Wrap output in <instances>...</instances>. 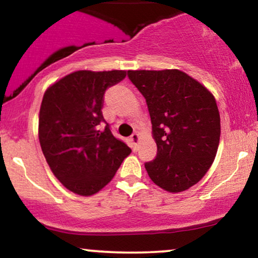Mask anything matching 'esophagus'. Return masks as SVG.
Instances as JSON below:
<instances>
[{
    "instance_id": "esophagus-1",
    "label": "esophagus",
    "mask_w": 258,
    "mask_h": 258,
    "mask_svg": "<svg viewBox=\"0 0 258 258\" xmlns=\"http://www.w3.org/2000/svg\"><path fill=\"white\" fill-rule=\"evenodd\" d=\"M130 141H131L132 147L136 149V148H137V146H138V142H139V136H138V133H133V135L131 136V138H130Z\"/></svg>"
}]
</instances>
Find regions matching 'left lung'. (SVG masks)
I'll return each instance as SVG.
<instances>
[{"instance_id": "8db88e82", "label": "left lung", "mask_w": 258, "mask_h": 258, "mask_svg": "<svg viewBox=\"0 0 258 258\" xmlns=\"http://www.w3.org/2000/svg\"><path fill=\"white\" fill-rule=\"evenodd\" d=\"M146 99L158 154L144 166L160 188L178 193L197 184L214 162L221 136L211 93L179 70H130Z\"/></svg>"}]
</instances>
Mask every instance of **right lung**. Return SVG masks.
I'll use <instances>...</instances> for the list:
<instances>
[{
  "instance_id": "obj_1",
  "label": "right lung",
  "mask_w": 258,
  "mask_h": 258,
  "mask_svg": "<svg viewBox=\"0 0 258 258\" xmlns=\"http://www.w3.org/2000/svg\"><path fill=\"white\" fill-rule=\"evenodd\" d=\"M125 78L122 70H80L44 93L38 120L41 149L54 176L75 194L99 191L131 154L102 114L105 91Z\"/></svg>"
}]
</instances>
